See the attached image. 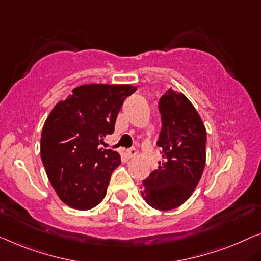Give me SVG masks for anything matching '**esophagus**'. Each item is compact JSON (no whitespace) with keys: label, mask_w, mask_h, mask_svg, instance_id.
Wrapping results in <instances>:
<instances>
[{"label":"esophagus","mask_w":261,"mask_h":261,"mask_svg":"<svg viewBox=\"0 0 261 261\" xmlns=\"http://www.w3.org/2000/svg\"><path fill=\"white\" fill-rule=\"evenodd\" d=\"M126 154H127V157H129V158H134L135 155L137 154V150H136L135 147H131V149L126 151Z\"/></svg>","instance_id":"esophagus-1"}]
</instances>
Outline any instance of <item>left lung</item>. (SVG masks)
Segmentation results:
<instances>
[{
    "instance_id": "obj_1",
    "label": "left lung",
    "mask_w": 261,
    "mask_h": 261,
    "mask_svg": "<svg viewBox=\"0 0 261 261\" xmlns=\"http://www.w3.org/2000/svg\"><path fill=\"white\" fill-rule=\"evenodd\" d=\"M162 130L157 145L163 161L143 180L144 200L161 211L176 208L191 197L206 161V130L199 114L181 92L169 89L158 104Z\"/></svg>"
}]
</instances>
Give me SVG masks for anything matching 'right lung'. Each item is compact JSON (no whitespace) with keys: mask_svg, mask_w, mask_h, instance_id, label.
Returning a JSON list of instances; mask_svg holds the SVG:
<instances>
[{"mask_svg":"<svg viewBox=\"0 0 261 261\" xmlns=\"http://www.w3.org/2000/svg\"><path fill=\"white\" fill-rule=\"evenodd\" d=\"M130 84H84L60 100L41 135V158L57 196L76 210H90L107 194L120 155L106 149L124 100L136 91Z\"/></svg>","mask_w":261,"mask_h":261,"instance_id":"obj_1","label":"right lung"}]
</instances>
